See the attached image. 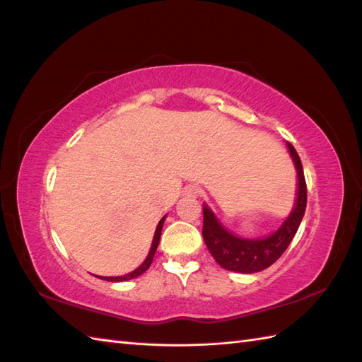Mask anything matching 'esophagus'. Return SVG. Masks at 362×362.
Masks as SVG:
<instances>
[{
	"instance_id": "1",
	"label": "esophagus",
	"mask_w": 362,
	"mask_h": 362,
	"mask_svg": "<svg viewBox=\"0 0 362 362\" xmlns=\"http://www.w3.org/2000/svg\"><path fill=\"white\" fill-rule=\"evenodd\" d=\"M185 194H187L188 197H196V196L201 194V188L196 187V185H188V187L185 188Z\"/></svg>"
}]
</instances>
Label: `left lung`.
<instances>
[{
  "instance_id": "left-lung-1",
  "label": "left lung",
  "mask_w": 362,
  "mask_h": 362,
  "mask_svg": "<svg viewBox=\"0 0 362 362\" xmlns=\"http://www.w3.org/2000/svg\"><path fill=\"white\" fill-rule=\"evenodd\" d=\"M288 149L296 165L298 177L297 201L289 218L271 236L259 238V240H243V238H238L226 230L209 206L204 205V241L211 257L216 259V263L221 267L227 269V271L241 274L263 271V269L272 266L283 255V252L288 249L292 238L296 236L306 209V182L302 161H300L297 151L291 143H288Z\"/></svg>"
}]
</instances>
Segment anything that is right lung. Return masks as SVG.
I'll list each match as a JSON object with an SVG mask.
<instances>
[{
    "instance_id": "1",
    "label": "right lung",
    "mask_w": 362,
    "mask_h": 362,
    "mask_svg": "<svg viewBox=\"0 0 362 362\" xmlns=\"http://www.w3.org/2000/svg\"><path fill=\"white\" fill-rule=\"evenodd\" d=\"M163 222H165V216L160 219L158 226L156 228V233H153V240H152V245H151V250L148 253V258H146L143 261V264L135 269L134 272H130L127 275H122V276H101L103 280H107V281H126V280H132L135 279V276H140L143 272H146L149 269V266L152 264V259H153V255H156V250L158 247V243H160V235H161V228H163Z\"/></svg>"
}]
</instances>
